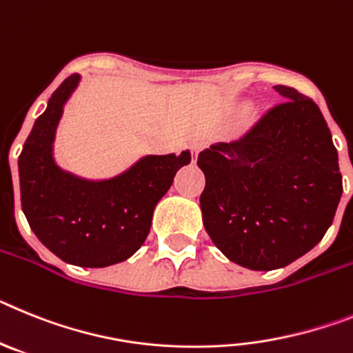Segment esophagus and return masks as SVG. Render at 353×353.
Here are the masks:
<instances>
[{
    "mask_svg": "<svg viewBox=\"0 0 353 353\" xmlns=\"http://www.w3.org/2000/svg\"><path fill=\"white\" fill-rule=\"evenodd\" d=\"M202 147H204V143L202 142H194V145H192V156H194V161L197 159L199 152L202 151Z\"/></svg>",
    "mask_w": 353,
    "mask_h": 353,
    "instance_id": "obj_1",
    "label": "esophagus"
}]
</instances>
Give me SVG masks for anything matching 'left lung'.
Wrapping results in <instances>:
<instances>
[{
	"mask_svg": "<svg viewBox=\"0 0 353 353\" xmlns=\"http://www.w3.org/2000/svg\"><path fill=\"white\" fill-rule=\"evenodd\" d=\"M275 104L243 137L199 154L208 234L232 263L250 270L290 265L323 238L343 181L320 108L293 87L275 85Z\"/></svg>",
	"mask_w": 353,
	"mask_h": 353,
	"instance_id": "obj_1",
	"label": "left lung"
}]
</instances>
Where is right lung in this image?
Listing matches in <instances>:
<instances>
[{"label":"right lung","mask_w":353,"mask_h":353,"mask_svg":"<svg viewBox=\"0 0 353 353\" xmlns=\"http://www.w3.org/2000/svg\"><path fill=\"white\" fill-rule=\"evenodd\" d=\"M79 76L63 81L37 119L19 156L21 206L35 236L62 261L103 268L125 261L151 231L152 211L172 186L188 151L145 156L108 181L76 177L54 163L53 140Z\"/></svg>","instance_id":"obj_1"}]
</instances>
